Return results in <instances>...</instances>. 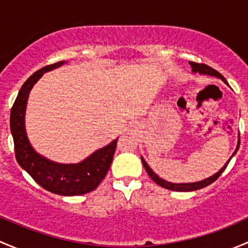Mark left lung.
Returning a JSON list of instances; mask_svg holds the SVG:
<instances>
[{
    "instance_id": "1",
    "label": "left lung",
    "mask_w": 248,
    "mask_h": 248,
    "mask_svg": "<svg viewBox=\"0 0 248 248\" xmlns=\"http://www.w3.org/2000/svg\"><path fill=\"white\" fill-rule=\"evenodd\" d=\"M189 64L192 66V71H193V73H199V74H206V76H212V77H217L219 78V79L223 80L224 82H226L227 85H228V82H227V80L224 79V77L222 76L221 73H218L217 71H215L214 68H211V67H209L207 64H204V63H196V62H189ZM239 146H240V137H239V141H237V146H236V150L234 151V154H232V156H234L235 154H236V151L239 150ZM232 157L229 158V161L227 162L226 164H224L223 168L221 169L219 171H217L216 174L212 175V176L207 177V179L205 180H202V181H198V182H189V184H172V182H168L166 181V180L161 179V177L158 176V175L156 174L154 170H152L151 168H150L149 166H147V163L145 162V159L141 157V162H142V166H144V168L146 169L147 174H149V176L151 177L152 180H154L155 182H156L157 185H159L161 187H164V188L167 189H171V191H176V192H191V191H197V189H201V188H204V187L209 186V185H211L212 182L216 181L217 179L219 177V175L222 174V172L224 171V169L227 168V166H228V163L231 162Z\"/></svg>"
}]
</instances>
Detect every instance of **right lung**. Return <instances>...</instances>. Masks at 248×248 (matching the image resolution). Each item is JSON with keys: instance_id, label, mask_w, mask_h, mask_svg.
I'll use <instances>...</instances> for the list:
<instances>
[{"instance_id": "obj_1", "label": "right lung", "mask_w": 248, "mask_h": 248, "mask_svg": "<svg viewBox=\"0 0 248 248\" xmlns=\"http://www.w3.org/2000/svg\"><path fill=\"white\" fill-rule=\"evenodd\" d=\"M63 63L64 61H60L43 67L24 82L11 110V131L17 163L39 186L60 196H80L96 189L106 177L114 158L117 139L97 150L80 163L61 164L37 154L30 144L25 129V110L30 91L43 73Z\"/></svg>"}]
</instances>
